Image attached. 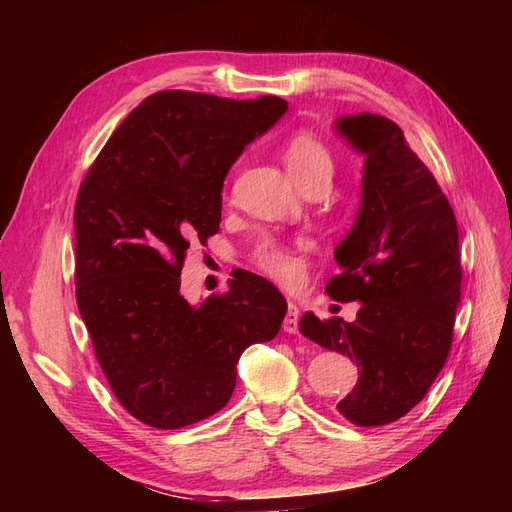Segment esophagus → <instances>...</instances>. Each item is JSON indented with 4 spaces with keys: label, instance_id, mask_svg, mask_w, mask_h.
Returning <instances> with one entry per match:
<instances>
[{
    "label": "esophagus",
    "instance_id": "34e87169",
    "mask_svg": "<svg viewBox=\"0 0 512 512\" xmlns=\"http://www.w3.org/2000/svg\"><path fill=\"white\" fill-rule=\"evenodd\" d=\"M299 318H301V312L299 307L290 303L288 305V312H286V318H284V331L286 333H297L299 331Z\"/></svg>",
    "mask_w": 512,
    "mask_h": 512
}]
</instances>
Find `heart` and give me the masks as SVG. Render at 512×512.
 I'll list each match as a JSON object with an SVG mask.
<instances>
[{
	"label": "heart",
	"mask_w": 512,
	"mask_h": 512,
	"mask_svg": "<svg viewBox=\"0 0 512 512\" xmlns=\"http://www.w3.org/2000/svg\"><path fill=\"white\" fill-rule=\"evenodd\" d=\"M282 153L288 173L299 185H305L316 177H331L333 173V156L329 147L316 134L307 130L290 134ZM252 262L269 280L284 288L299 286L305 273V254L299 247L277 239L262 241L252 254Z\"/></svg>",
	"instance_id": "b5f03b06"
}]
</instances>
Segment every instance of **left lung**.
<instances>
[{"mask_svg": "<svg viewBox=\"0 0 512 512\" xmlns=\"http://www.w3.org/2000/svg\"><path fill=\"white\" fill-rule=\"evenodd\" d=\"M365 156L361 207L337 245L335 301H361L354 322L307 312L299 329L318 346L346 354L359 382L337 412L359 427L389 425L425 397L446 363L461 297L457 220L404 132L382 115L335 121Z\"/></svg>", "mask_w": 512, "mask_h": 512, "instance_id": "8db88e82", "label": "left lung"}]
</instances>
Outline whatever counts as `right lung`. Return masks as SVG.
Instances as JSON below:
<instances>
[{
  "label": "right lung",
  "mask_w": 512,
  "mask_h": 512,
  "mask_svg": "<svg viewBox=\"0 0 512 512\" xmlns=\"http://www.w3.org/2000/svg\"><path fill=\"white\" fill-rule=\"evenodd\" d=\"M286 111L277 96L158 91L121 121L81 183L76 303L119 404L149 427L222 410L243 350L280 333L288 305L265 277L243 271L200 305L179 288L190 243L220 230L230 166Z\"/></svg>",
  "instance_id": "right-lung-1"
}]
</instances>
